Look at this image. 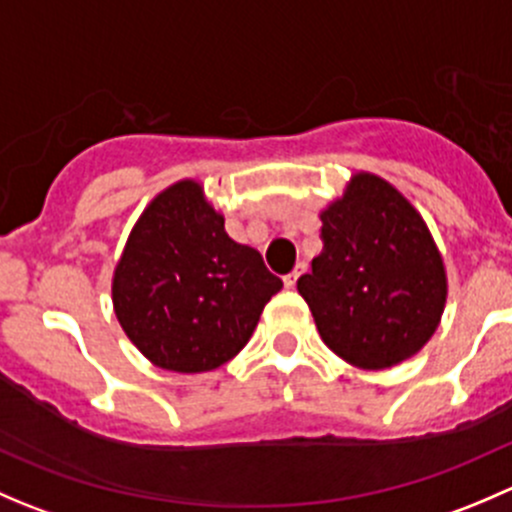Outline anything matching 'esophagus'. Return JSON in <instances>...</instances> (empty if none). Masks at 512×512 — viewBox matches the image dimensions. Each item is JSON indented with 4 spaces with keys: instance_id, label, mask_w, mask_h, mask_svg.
Here are the masks:
<instances>
[{
    "instance_id": "obj_1",
    "label": "esophagus",
    "mask_w": 512,
    "mask_h": 512,
    "mask_svg": "<svg viewBox=\"0 0 512 512\" xmlns=\"http://www.w3.org/2000/svg\"><path fill=\"white\" fill-rule=\"evenodd\" d=\"M304 272H307V262H299V265L294 267V270L289 272V275L285 277V287H287V289L297 287V280L304 275Z\"/></svg>"
}]
</instances>
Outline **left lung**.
I'll use <instances>...</instances> for the list:
<instances>
[{
    "mask_svg": "<svg viewBox=\"0 0 512 512\" xmlns=\"http://www.w3.org/2000/svg\"><path fill=\"white\" fill-rule=\"evenodd\" d=\"M324 247L297 280L322 342L356 369H389L421 352L446 309L441 250L411 200L359 170L319 210Z\"/></svg>",
    "mask_w": 512,
    "mask_h": 512,
    "instance_id": "left-lung-1",
    "label": "left lung"
}]
</instances>
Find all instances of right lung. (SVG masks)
Listing matches in <instances>:
<instances>
[{
	"mask_svg": "<svg viewBox=\"0 0 512 512\" xmlns=\"http://www.w3.org/2000/svg\"><path fill=\"white\" fill-rule=\"evenodd\" d=\"M282 289L262 255L225 232L200 180L160 190L128 232L113 267V312L153 366L213 371L250 342Z\"/></svg>",
	"mask_w": 512,
	"mask_h": 512,
	"instance_id": "obj_1",
	"label": "right lung"
}]
</instances>
